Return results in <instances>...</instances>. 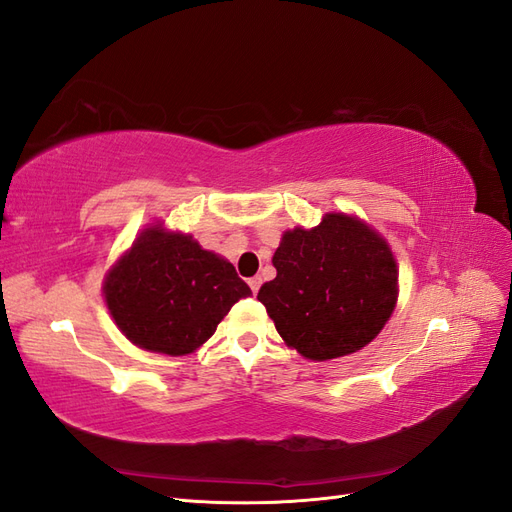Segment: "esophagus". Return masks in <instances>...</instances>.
Wrapping results in <instances>:
<instances>
[{
    "instance_id": "obj_1",
    "label": "esophagus",
    "mask_w": 512,
    "mask_h": 512,
    "mask_svg": "<svg viewBox=\"0 0 512 512\" xmlns=\"http://www.w3.org/2000/svg\"><path fill=\"white\" fill-rule=\"evenodd\" d=\"M260 284H262V280H260V277H258V275H256V277H252V280H250V288H252V292H254V294L258 292Z\"/></svg>"
}]
</instances>
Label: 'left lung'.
<instances>
[{
  "instance_id": "left-lung-1",
  "label": "left lung",
  "mask_w": 512,
  "mask_h": 512,
  "mask_svg": "<svg viewBox=\"0 0 512 512\" xmlns=\"http://www.w3.org/2000/svg\"><path fill=\"white\" fill-rule=\"evenodd\" d=\"M273 267L275 280L262 284L258 301L284 342L309 361L365 348L397 303L389 243L346 213H327L312 230H286Z\"/></svg>"
}]
</instances>
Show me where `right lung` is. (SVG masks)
<instances>
[{
	"instance_id": "1",
	"label": "right lung",
	"mask_w": 512,
	"mask_h": 512,
	"mask_svg": "<svg viewBox=\"0 0 512 512\" xmlns=\"http://www.w3.org/2000/svg\"><path fill=\"white\" fill-rule=\"evenodd\" d=\"M252 290L190 235L151 226L106 273L104 299L121 333L149 352L190 354Z\"/></svg>"
}]
</instances>
